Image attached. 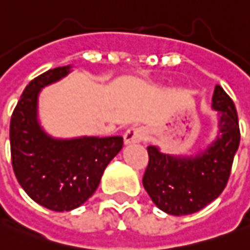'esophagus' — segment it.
Returning a JSON list of instances; mask_svg holds the SVG:
<instances>
[{"label":"esophagus","mask_w":250,"mask_h":250,"mask_svg":"<svg viewBox=\"0 0 250 250\" xmlns=\"http://www.w3.org/2000/svg\"><path fill=\"white\" fill-rule=\"evenodd\" d=\"M147 132L146 129L140 128V126H132L129 128L125 135H124V143L128 146V144H135V143H140L146 139Z\"/></svg>","instance_id":"1"}]
</instances>
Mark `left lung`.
<instances>
[{"mask_svg": "<svg viewBox=\"0 0 250 250\" xmlns=\"http://www.w3.org/2000/svg\"><path fill=\"white\" fill-rule=\"evenodd\" d=\"M218 111V135L194 155H170L159 147H147L144 189L163 212L175 216L194 214L214 201L226 188L234 155L240 146L238 115L230 96L220 85L212 95Z\"/></svg>", "mask_w": 250, "mask_h": 250, "instance_id": "1", "label": "left lung"}]
</instances>
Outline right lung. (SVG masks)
I'll return each mask as SVG.
<instances>
[{"label":"right lung","mask_w":250,"mask_h":250,"mask_svg":"<svg viewBox=\"0 0 250 250\" xmlns=\"http://www.w3.org/2000/svg\"><path fill=\"white\" fill-rule=\"evenodd\" d=\"M70 69V65L54 68L30 82L13 110L9 128L12 166L19 184L32 200L57 212L75 209L88 200L124 144L121 136L58 139L41 126V91L69 75Z\"/></svg>","instance_id":"add662e5"}]
</instances>
